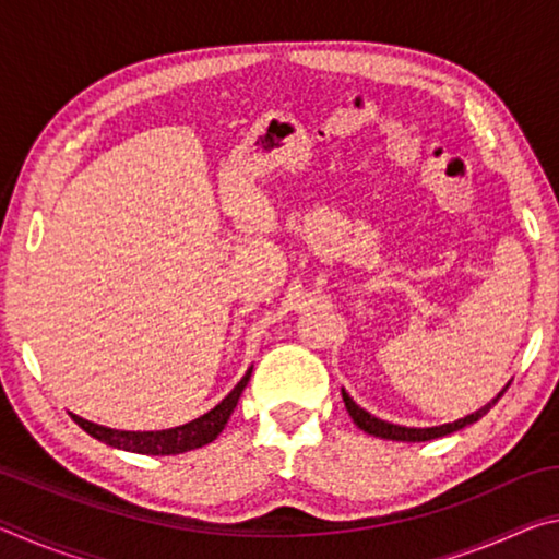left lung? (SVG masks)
I'll list each match as a JSON object with an SVG mask.
<instances>
[{
  "instance_id": "obj_1",
  "label": "left lung",
  "mask_w": 559,
  "mask_h": 559,
  "mask_svg": "<svg viewBox=\"0 0 559 559\" xmlns=\"http://www.w3.org/2000/svg\"><path fill=\"white\" fill-rule=\"evenodd\" d=\"M508 390V384H506ZM503 390V392H506ZM503 392H500L493 402H488L486 406H480L478 412H473L468 416H463V419L459 421H451V424H441V427H429V429H414V427H400V424H390V421H382L377 419V416H372L370 412H365L362 406H357L353 402V396H349L345 390H343V402L347 406L349 416H353V421L357 424L359 429H362L365 433H372V437H380V439H390V441H431V439H439V437H447V433H453L459 431L463 427H468V424L478 421L480 416L490 412V406H493L500 396H503Z\"/></svg>"
}]
</instances>
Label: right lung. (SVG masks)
Wrapping results in <instances>:
<instances>
[{
	"mask_svg": "<svg viewBox=\"0 0 559 559\" xmlns=\"http://www.w3.org/2000/svg\"><path fill=\"white\" fill-rule=\"evenodd\" d=\"M251 370L249 367L246 374L241 377V382L234 386V390L224 396V400L202 414L200 419L182 424V427L175 429H163V431H120V429H110V427H100V424H93L88 419H83L79 414H71V419L79 424V427L91 433L93 439H98L103 443H108L112 449H122V451H132V453H145V456H175V453H185L192 449L206 447L212 443L216 437H219L222 429L229 421L231 412L236 409V402L243 392V386L251 380Z\"/></svg>",
	"mask_w": 559,
	"mask_h": 559,
	"instance_id": "1",
	"label": "right lung"
}]
</instances>
